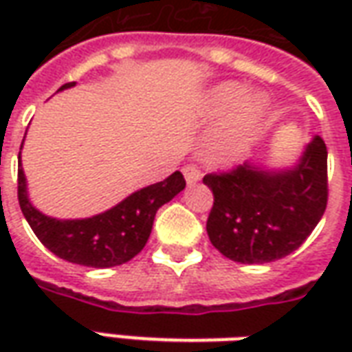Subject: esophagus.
Listing matches in <instances>:
<instances>
[{"label":"esophagus","instance_id":"esophagus-1","mask_svg":"<svg viewBox=\"0 0 352 352\" xmlns=\"http://www.w3.org/2000/svg\"><path fill=\"white\" fill-rule=\"evenodd\" d=\"M183 175H184V179H186V184H196L199 179H201V173H199V169L196 168V166H192V164L184 166Z\"/></svg>","mask_w":352,"mask_h":352}]
</instances>
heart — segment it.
I'll list each match as a JSON object with an SVG mask.
<instances>
[{
    "mask_svg": "<svg viewBox=\"0 0 352 352\" xmlns=\"http://www.w3.org/2000/svg\"><path fill=\"white\" fill-rule=\"evenodd\" d=\"M206 116L217 118L228 113L213 138L214 160L228 164L249 148L267 113V98L252 92L245 96V87L236 80L221 82L206 98Z\"/></svg>",
    "mask_w": 352,
    "mask_h": 352,
    "instance_id": "b5f03b06",
    "label": "heart"
}]
</instances>
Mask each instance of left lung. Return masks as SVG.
Instances as JSON below:
<instances>
[{
    "instance_id": "left-lung-1",
    "label": "left lung",
    "mask_w": 352,
    "mask_h": 352,
    "mask_svg": "<svg viewBox=\"0 0 352 352\" xmlns=\"http://www.w3.org/2000/svg\"><path fill=\"white\" fill-rule=\"evenodd\" d=\"M326 162L324 141L315 135L290 168L245 162L204 177L214 198L207 219L214 249L241 264H265L294 252L324 214Z\"/></svg>"
}]
</instances>
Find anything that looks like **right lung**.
Segmentation results:
<instances>
[{
	"instance_id": "1",
	"label": "right lung",
	"mask_w": 352,
	"mask_h": 352,
	"mask_svg": "<svg viewBox=\"0 0 352 352\" xmlns=\"http://www.w3.org/2000/svg\"><path fill=\"white\" fill-rule=\"evenodd\" d=\"M72 87L75 82H67L60 90ZM184 186L183 173L175 171L160 183L133 192L103 213L62 221L43 214L32 206L19 154V204L28 224L58 258L87 267H113L139 254L148 241L156 211L175 198Z\"/></svg>"
}]
</instances>
